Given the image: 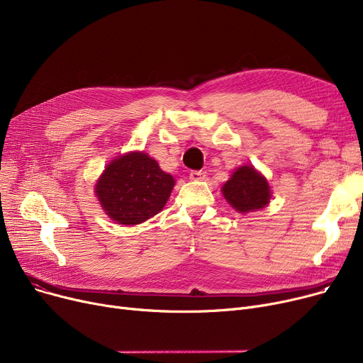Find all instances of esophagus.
Returning a JSON list of instances; mask_svg holds the SVG:
<instances>
[{
	"label": "esophagus",
	"mask_w": 363,
	"mask_h": 363,
	"mask_svg": "<svg viewBox=\"0 0 363 363\" xmlns=\"http://www.w3.org/2000/svg\"><path fill=\"white\" fill-rule=\"evenodd\" d=\"M206 178V174L201 170H191L189 172V179L191 181H203Z\"/></svg>",
	"instance_id": "34e87169"
}]
</instances>
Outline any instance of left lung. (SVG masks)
<instances>
[{"mask_svg":"<svg viewBox=\"0 0 363 363\" xmlns=\"http://www.w3.org/2000/svg\"><path fill=\"white\" fill-rule=\"evenodd\" d=\"M222 194L238 213L256 212L269 204L271 186L253 166H240L222 186Z\"/></svg>","mask_w":363,"mask_h":363,"instance_id":"obj_1","label":"left lung"}]
</instances>
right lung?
I'll return each mask as SVG.
<instances>
[{
  "mask_svg": "<svg viewBox=\"0 0 363 363\" xmlns=\"http://www.w3.org/2000/svg\"><path fill=\"white\" fill-rule=\"evenodd\" d=\"M175 186V179L144 151L111 160L95 184V194L111 220L138 225L157 215Z\"/></svg>",
  "mask_w": 363,
  "mask_h": 363,
  "instance_id": "right-lung-1",
  "label": "right lung"
}]
</instances>
